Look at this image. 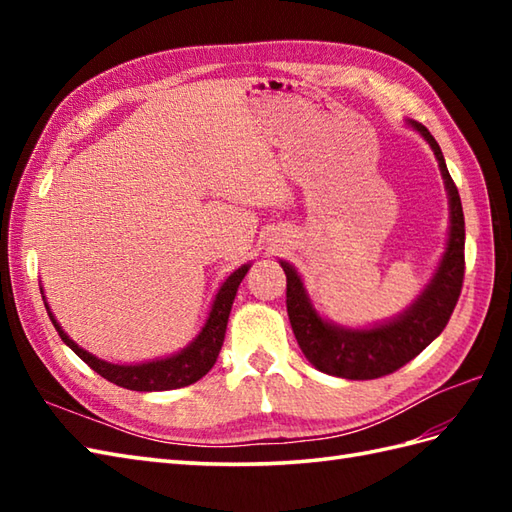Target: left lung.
I'll list each match as a JSON object with an SVG mask.
<instances>
[{
  "instance_id": "obj_1",
  "label": "left lung",
  "mask_w": 512,
  "mask_h": 512,
  "mask_svg": "<svg viewBox=\"0 0 512 512\" xmlns=\"http://www.w3.org/2000/svg\"><path fill=\"white\" fill-rule=\"evenodd\" d=\"M427 140L438 160L449 195V239L436 273L420 295L394 319L367 328H347L323 319L312 306L306 286L295 266L279 259L286 273V306L292 332L301 352L323 374L347 380H372L396 372L438 339L458 303L464 279V213L460 193L449 176L447 162L436 138L424 125L405 121Z\"/></svg>"
}]
</instances>
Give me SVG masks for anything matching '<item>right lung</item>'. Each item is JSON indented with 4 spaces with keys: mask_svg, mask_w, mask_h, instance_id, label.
<instances>
[{
    "mask_svg": "<svg viewBox=\"0 0 512 512\" xmlns=\"http://www.w3.org/2000/svg\"><path fill=\"white\" fill-rule=\"evenodd\" d=\"M248 268L250 264L239 266L224 279V284L220 286V290H217V295L211 303L209 317H206L202 330L195 334V339L187 347H182L180 352L171 356L151 358V361H143V363H110V361H103L99 356H94L88 350H83L81 345H76L70 336L63 332L61 323L54 319V314L50 312L46 297H43V303H46L48 317L54 328H57L61 341L68 345L70 350L81 358V361L88 363L96 374H101L103 378H107L110 383L118 387L132 389V391H167V389L193 385L195 380H200L204 374H209V369L215 365L217 354H220L222 343H224L228 314H231L237 288L246 277Z\"/></svg>",
    "mask_w": 512,
    "mask_h": 512,
    "instance_id": "add662e5",
    "label": "right lung"
}]
</instances>
